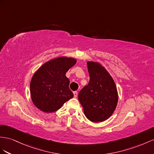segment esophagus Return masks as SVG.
<instances>
[{"label":"esophagus","instance_id":"obj_1","mask_svg":"<svg viewBox=\"0 0 154 154\" xmlns=\"http://www.w3.org/2000/svg\"><path fill=\"white\" fill-rule=\"evenodd\" d=\"M73 95H74L75 97H77V91L73 92Z\"/></svg>","mask_w":154,"mask_h":154}]
</instances>
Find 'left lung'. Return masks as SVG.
I'll list each match as a JSON object with an SVG mask.
<instances>
[{
  "label": "left lung",
  "instance_id": "1",
  "mask_svg": "<svg viewBox=\"0 0 154 154\" xmlns=\"http://www.w3.org/2000/svg\"><path fill=\"white\" fill-rule=\"evenodd\" d=\"M88 84L79 93V101L86 117L94 122L105 121L112 115L118 103L115 81L101 64L87 62Z\"/></svg>",
  "mask_w": 154,
  "mask_h": 154
}]
</instances>
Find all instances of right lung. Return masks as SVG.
<instances>
[{"mask_svg":"<svg viewBox=\"0 0 154 154\" xmlns=\"http://www.w3.org/2000/svg\"><path fill=\"white\" fill-rule=\"evenodd\" d=\"M72 58L59 57L45 63L34 74L30 88L33 103L41 111L53 112L73 97L66 73L76 63Z\"/></svg>","mask_w":154,"mask_h":154,"instance_id":"obj_1","label":"right lung"}]
</instances>
